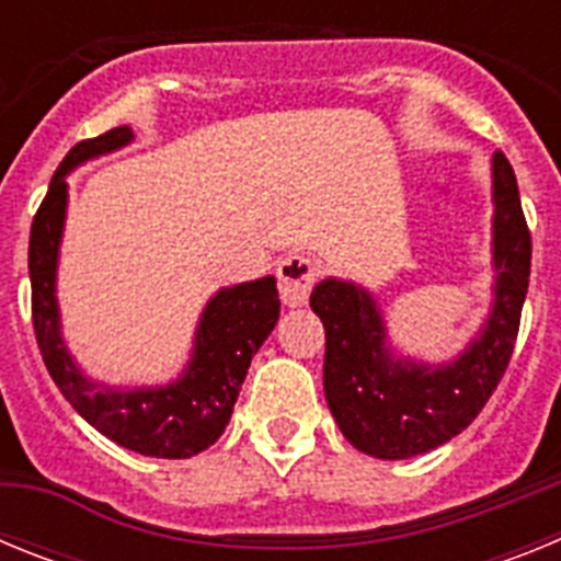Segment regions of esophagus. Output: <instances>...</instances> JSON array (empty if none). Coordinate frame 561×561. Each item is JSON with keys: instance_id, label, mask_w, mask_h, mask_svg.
Masks as SVG:
<instances>
[{"instance_id": "34e87169", "label": "esophagus", "mask_w": 561, "mask_h": 561, "mask_svg": "<svg viewBox=\"0 0 561 561\" xmlns=\"http://www.w3.org/2000/svg\"><path fill=\"white\" fill-rule=\"evenodd\" d=\"M317 280V266L306 255H286L277 264V291L286 306H304L311 295V286Z\"/></svg>"}]
</instances>
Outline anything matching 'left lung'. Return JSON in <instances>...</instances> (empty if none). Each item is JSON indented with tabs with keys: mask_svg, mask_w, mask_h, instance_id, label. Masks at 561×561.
I'll list each match as a JSON object with an SVG mask.
<instances>
[{
	"mask_svg": "<svg viewBox=\"0 0 561 561\" xmlns=\"http://www.w3.org/2000/svg\"><path fill=\"white\" fill-rule=\"evenodd\" d=\"M494 311L472 348L447 368L396 362L379 311L362 289L323 280L311 291V309L325 329V401L359 453L385 460L430 453L469 427L497 390L531 277V230L503 151L494 153Z\"/></svg>",
	"mask_w": 561,
	"mask_h": 561,
	"instance_id": "obj_1",
	"label": "left lung"
}]
</instances>
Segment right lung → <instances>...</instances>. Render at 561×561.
Wrapping results in <instances>:
<instances>
[{"label": "right lung", "mask_w": 561, "mask_h": 561, "mask_svg": "<svg viewBox=\"0 0 561 561\" xmlns=\"http://www.w3.org/2000/svg\"><path fill=\"white\" fill-rule=\"evenodd\" d=\"M131 131L126 126L108 128L101 137L78 142L53 173L47 196L30 225L27 266L33 331L44 365L61 396L98 433L151 458H191L216 444L225 433L250 359L275 329L280 300L275 277L221 289L202 317L191 368L171 388L121 393L81 376L58 334V306L53 295L58 238L67 207L64 173L95 153L126 146Z\"/></svg>", "instance_id": "1"}]
</instances>
